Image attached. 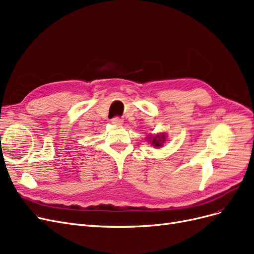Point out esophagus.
<instances>
[{"label": "esophagus", "instance_id": "1", "mask_svg": "<svg viewBox=\"0 0 254 254\" xmlns=\"http://www.w3.org/2000/svg\"><path fill=\"white\" fill-rule=\"evenodd\" d=\"M123 122H124V121H123V119L118 118V117H117V118H113V119L111 120V123H112L113 125H122Z\"/></svg>", "mask_w": 254, "mask_h": 254}]
</instances>
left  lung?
<instances>
[{
	"label": "left lung",
	"instance_id": "8db88e82",
	"mask_svg": "<svg viewBox=\"0 0 254 254\" xmlns=\"http://www.w3.org/2000/svg\"><path fill=\"white\" fill-rule=\"evenodd\" d=\"M149 141H151V145L156 147H162L163 143L165 142V134H157L156 136H150Z\"/></svg>",
	"mask_w": 254,
	"mask_h": 254
}]
</instances>
